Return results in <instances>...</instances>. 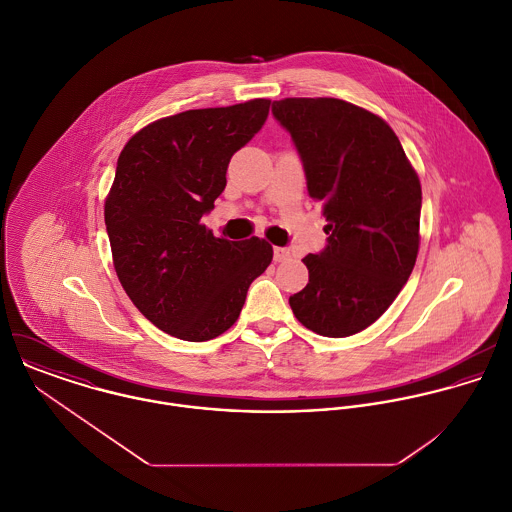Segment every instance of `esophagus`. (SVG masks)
<instances>
[{
	"mask_svg": "<svg viewBox=\"0 0 512 512\" xmlns=\"http://www.w3.org/2000/svg\"><path fill=\"white\" fill-rule=\"evenodd\" d=\"M290 256H292V254H290L288 248H280V246L274 248V260H276V262H286V260H290Z\"/></svg>",
	"mask_w": 512,
	"mask_h": 512,
	"instance_id": "34e87169",
	"label": "esophagus"
}]
</instances>
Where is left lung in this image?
Here are the masks:
<instances>
[{"mask_svg":"<svg viewBox=\"0 0 512 512\" xmlns=\"http://www.w3.org/2000/svg\"><path fill=\"white\" fill-rule=\"evenodd\" d=\"M276 120L292 134L309 197L323 207L327 248L307 254L309 282L293 315L323 337L372 325L408 282L420 250L422 185L394 130L339 98H284Z\"/></svg>","mask_w":512,"mask_h":512,"instance_id":"left-lung-1","label":"left lung"}]
</instances>
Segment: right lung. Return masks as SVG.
Instances as JSON below:
<instances>
[{"mask_svg":"<svg viewBox=\"0 0 512 512\" xmlns=\"http://www.w3.org/2000/svg\"><path fill=\"white\" fill-rule=\"evenodd\" d=\"M268 98L187 110L136 132L104 203L122 288L157 329L183 341L228 331L272 246L217 238L203 222L226 187L230 157L264 126Z\"/></svg>","mask_w":512,"mask_h":512,"instance_id":"right-lung-1","label":"right lung"}]
</instances>
